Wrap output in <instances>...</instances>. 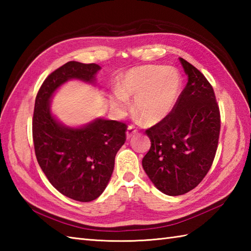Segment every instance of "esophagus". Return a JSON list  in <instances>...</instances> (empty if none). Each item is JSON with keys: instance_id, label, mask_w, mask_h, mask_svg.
Returning a JSON list of instances; mask_svg holds the SVG:
<instances>
[{"instance_id": "obj_1", "label": "esophagus", "mask_w": 251, "mask_h": 251, "mask_svg": "<svg viewBox=\"0 0 251 251\" xmlns=\"http://www.w3.org/2000/svg\"><path fill=\"white\" fill-rule=\"evenodd\" d=\"M137 132V129L135 128L134 126H128V128H127V131H126V137L127 139H129V138H131L132 136H134Z\"/></svg>"}]
</instances>
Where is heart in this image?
Instances as JSON below:
<instances>
[{
	"instance_id": "b5f03b06",
	"label": "heart",
	"mask_w": 251,
	"mask_h": 251,
	"mask_svg": "<svg viewBox=\"0 0 251 251\" xmlns=\"http://www.w3.org/2000/svg\"><path fill=\"white\" fill-rule=\"evenodd\" d=\"M182 79L177 69L161 65L131 68L117 78L112 104L119 112L128 108L135 97L136 114L147 124H156L170 114L177 102Z\"/></svg>"
}]
</instances>
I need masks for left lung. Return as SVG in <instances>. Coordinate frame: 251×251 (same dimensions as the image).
I'll return each instance as SVG.
<instances>
[{
    "label": "left lung",
    "instance_id": "1",
    "mask_svg": "<svg viewBox=\"0 0 251 251\" xmlns=\"http://www.w3.org/2000/svg\"><path fill=\"white\" fill-rule=\"evenodd\" d=\"M188 83L170 114L146 134L151 148L142 167L153 184L169 196L188 193L210 169L220 132L214 89L197 69L179 58Z\"/></svg>",
    "mask_w": 251,
    "mask_h": 251
}]
</instances>
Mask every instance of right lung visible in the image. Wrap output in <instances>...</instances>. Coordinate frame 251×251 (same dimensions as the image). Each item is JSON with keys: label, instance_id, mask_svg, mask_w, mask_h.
Instances as JSON below:
<instances>
[{"label": "right lung", "instance_id": "1", "mask_svg": "<svg viewBox=\"0 0 251 251\" xmlns=\"http://www.w3.org/2000/svg\"><path fill=\"white\" fill-rule=\"evenodd\" d=\"M101 67L69 61L50 74L36 95L32 135L37 163L51 185L77 201L99 197L114 169L117 151L126 140L124 123L101 117L87 124L65 125L51 112L58 88L71 79L94 86Z\"/></svg>", "mask_w": 251, "mask_h": 251}]
</instances>
